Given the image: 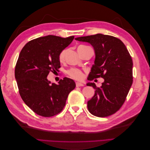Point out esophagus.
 Masks as SVG:
<instances>
[{
	"mask_svg": "<svg viewBox=\"0 0 150 150\" xmlns=\"http://www.w3.org/2000/svg\"><path fill=\"white\" fill-rule=\"evenodd\" d=\"M76 87H80V86H83L84 84H82V83H79V82H76Z\"/></svg>",
	"mask_w": 150,
	"mask_h": 150,
	"instance_id": "34e87169",
	"label": "esophagus"
}]
</instances>
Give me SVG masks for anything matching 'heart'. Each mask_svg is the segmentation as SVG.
I'll return each mask as SVG.
<instances>
[{
	"mask_svg": "<svg viewBox=\"0 0 150 150\" xmlns=\"http://www.w3.org/2000/svg\"><path fill=\"white\" fill-rule=\"evenodd\" d=\"M84 47H86V46H84V45H81V46H79L78 47V49H81ZM66 52H67L66 49H64L63 51H62L60 52L59 56V59L61 62H63L64 61ZM67 74H69L71 78L77 80H81L83 78V73L82 72V71H80L79 69H76V68H71V69H70L69 70H68Z\"/></svg>",
	"mask_w": 150,
	"mask_h": 150,
	"instance_id": "b5f03b06",
	"label": "heart"
}]
</instances>
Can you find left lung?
<instances>
[{
  "instance_id": "left-lung-1",
  "label": "left lung",
  "mask_w": 150,
  "mask_h": 150,
  "mask_svg": "<svg viewBox=\"0 0 150 150\" xmlns=\"http://www.w3.org/2000/svg\"><path fill=\"white\" fill-rule=\"evenodd\" d=\"M75 39L89 43L94 50V64L88 79H104L100 88L94 83L87 84L95 89L88 101V110L98 117L112 115L125 103L133 83V61L128 49L120 39L111 35L97 34Z\"/></svg>"
}]
</instances>
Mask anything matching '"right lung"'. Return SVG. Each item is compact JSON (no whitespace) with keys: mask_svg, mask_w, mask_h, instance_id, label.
Masks as SVG:
<instances>
[{"mask_svg":"<svg viewBox=\"0 0 150 150\" xmlns=\"http://www.w3.org/2000/svg\"><path fill=\"white\" fill-rule=\"evenodd\" d=\"M74 37L49 35L30 40L22 48L15 68V78L22 100L36 114L51 117L64 108L74 81L64 78L51 84L49 72L61 67L59 56Z\"/></svg>","mask_w":150,"mask_h":150,"instance_id":"obj_1","label":"right lung"}]
</instances>
